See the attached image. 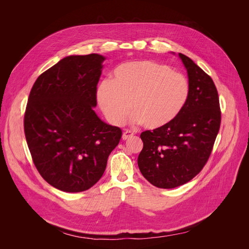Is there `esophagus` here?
I'll list each match as a JSON object with an SVG mask.
<instances>
[{
	"label": "esophagus",
	"instance_id": "esophagus-1",
	"mask_svg": "<svg viewBox=\"0 0 249 249\" xmlns=\"http://www.w3.org/2000/svg\"><path fill=\"white\" fill-rule=\"evenodd\" d=\"M133 136H134V133H133L132 131H125V132L123 134V139H124V140H127V139L132 138Z\"/></svg>",
	"mask_w": 249,
	"mask_h": 249
}]
</instances>
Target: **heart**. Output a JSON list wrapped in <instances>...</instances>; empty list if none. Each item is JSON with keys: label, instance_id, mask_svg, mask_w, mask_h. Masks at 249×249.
Wrapping results in <instances>:
<instances>
[{"label": "heart", "instance_id": "1", "mask_svg": "<svg viewBox=\"0 0 249 249\" xmlns=\"http://www.w3.org/2000/svg\"><path fill=\"white\" fill-rule=\"evenodd\" d=\"M190 87L183 73L165 64L139 60L119 65L111 81L97 88V102L105 116L120 125L133 113L149 130L172 123L185 108Z\"/></svg>", "mask_w": 249, "mask_h": 249}]
</instances>
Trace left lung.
<instances>
[{
	"mask_svg": "<svg viewBox=\"0 0 249 249\" xmlns=\"http://www.w3.org/2000/svg\"><path fill=\"white\" fill-rule=\"evenodd\" d=\"M189 78L185 108L169 124L140 135L138 166L148 182L163 189L184 185L209 160L219 132L221 111L214 82L192 60L178 54Z\"/></svg>",
	"mask_w": 249,
	"mask_h": 249,
	"instance_id": "obj_1",
	"label": "left lung"
}]
</instances>
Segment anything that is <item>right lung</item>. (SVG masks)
<instances>
[{"instance_id":"right-lung-1","label":"right lung","mask_w":249,"mask_h":249,"mask_svg":"<svg viewBox=\"0 0 249 249\" xmlns=\"http://www.w3.org/2000/svg\"><path fill=\"white\" fill-rule=\"evenodd\" d=\"M104 60L99 54L65 57L30 91L24 117L29 150L43 179L64 192L99 182L122 138V130L93 110Z\"/></svg>"}]
</instances>
